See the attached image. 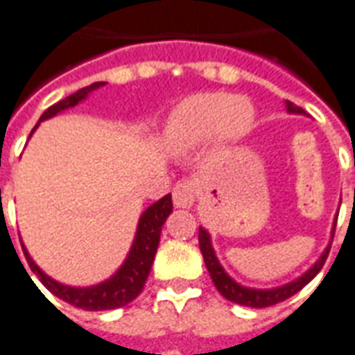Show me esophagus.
Wrapping results in <instances>:
<instances>
[{"label":"esophagus","mask_w":355,"mask_h":355,"mask_svg":"<svg viewBox=\"0 0 355 355\" xmlns=\"http://www.w3.org/2000/svg\"><path fill=\"white\" fill-rule=\"evenodd\" d=\"M196 201V184L191 180H180L173 188V202L178 208H189Z\"/></svg>","instance_id":"esophagus-1"}]
</instances>
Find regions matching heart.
Instances as JSON below:
<instances>
[{"label":"heart","mask_w":355,"mask_h":355,"mask_svg":"<svg viewBox=\"0 0 355 355\" xmlns=\"http://www.w3.org/2000/svg\"><path fill=\"white\" fill-rule=\"evenodd\" d=\"M255 121L253 105L245 98L208 91L191 94L173 110L167 137L178 147L191 148L220 137L234 141L248 134Z\"/></svg>","instance_id":"b5f03b06"}]
</instances>
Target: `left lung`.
<instances>
[{
	"label": "left lung",
	"mask_w": 355,
	"mask_h": 355,
	"mask_svg": "<svg viewBox=\"0 0 355 355\" xmlns=\"http://www.w3.org/2000/svg\"><path fill=\"white\" fill-rule=\"evenodd\" d=\"M286 110H288V113H302V115L305 113L302 107H297V105H294L292 102H286ZM335 223H337V221H335ZM199 248H201L202 259H205V264H207L208 274L212 277L214 285H216V288H218V292H220L221 296L227 297L229 302H234V304L238 305L257 307V309H259V307H270V305L285 302L286 297L294 296L296 292L302 291V288H304V286L322 270L324 262L328 259L329 248H331V245L326 248V251L322 253L320 259H318L304 275H300L297 279L291 281V283H286V285L275 286V288H250V286H242L240 283H236V281L232 279L231 275L227 274L225 270L221 268L218 257L214 253L212 242H210V234H208L202 227H199Z\"/></svg>",
	"instance_id": "1"
}]
</instances>
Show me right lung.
<instances>
[{
    "label": "right lung",
    "mask_w": 355,
    "mask_h": 355,
    "mask_svg": "<svg viewBox=\"0 0 355 355\" xmlns=\"http://www.w3.org/2000/svg\"><path fill=\"white\" fill-rule=\"evenodd\" d=\"M102 85H105L104 81L91 83V85L80 89V91H76L74 94H70L67 98L59 100L58 104L50 105V107L40 115V121L37 123V126H39L42 121H46V119L53 117V115H58V113L64 112V110H69V107H74L76 104H80L81 100L87 98V94L91 93V91L102 87ZM37 126H35V128H37ZM33 132H31V134H33ZM171 212V193H167L166 197H162L159 201L150 205V207L141 214V218H139L134 243H132V248H130V253L128 257H126V261L123 262V266L119 268L117 272H115L110 279H105L104 283H98V285L78 288V286H69L63 285V283H58L55 279L48 277V275L35 264L33 259L27 253L24 243H21V250H24V255H26V261L27 264H29V268H31V272H33V274L40 279V283H42L53 296H58L59 300H63L67 304L85 311L117 309V307H123V305L130 304V302L139 296V292L143 291L145 281H147L148 274H150V266H153L154 255H156V250H158L162 227H164L167 216Z\"/></svg>",
    "instance_id": "right-lung-1"
}]
</instances>
